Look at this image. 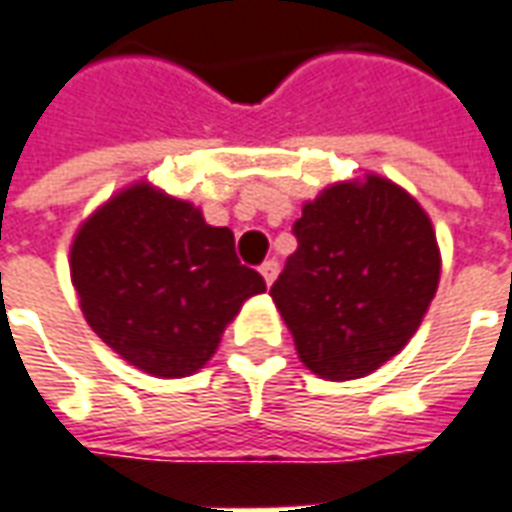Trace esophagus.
Returning <instances> with one entry per match:
<instances>
[{
	"label": "esophagus",
	"instance_id": "34e87169",
	"mask_svg": "<svg viewBox=\"0 0 512 512\" xmlns=\"http://www.w3.org/2000/svg\"><path fill=\"white\" fill-rule=\"evenodd\" d=\"M260 274H263V279H266V285H271V282H274V279H277V274H279L277 260H266V263L260 266Z\"/></svg>",
	"mask_w": 512,
	"mask_h": 512
}]
</instances>
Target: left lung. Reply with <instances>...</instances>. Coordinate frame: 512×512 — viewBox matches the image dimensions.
<instances>
[{
  "label": "left lung",
  "mask_w": 512,
  "mask_h": 512,
  "mask_svg": "<svg viewBox=\"0 0 512 512\" xmlns=\"http://www.w3.org/2000/svg\"><path fill=\"white\" fill-rule=\"evenodd\" d=\"M296 252L271 299L299 359L315 376L373 373L417 332L439 288V246L428 213L395 183L367 175L307 202Z\"/></svg>",
  "instance_id": "left-lung-1"
}]
</instances>
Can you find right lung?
Returning <instances> with one entry per match:
<instances>
[{"instance_id": "add662e5", "label": "right lung", "mask_w": 512, "mask_h": 512, "mask_svg": "<svg viewBox=\"0 0 512 512\" xmlns=\"http://www.w3.org/2000/svg\"><path fill=\"white\" fill-rule=\"evenodd\" d=\"M71 277L93 332L158 378L197 373L241 304L266 290L241 266L233 230L147 183L120 191L82 224Z\"/></svg>"}]
</instances>
